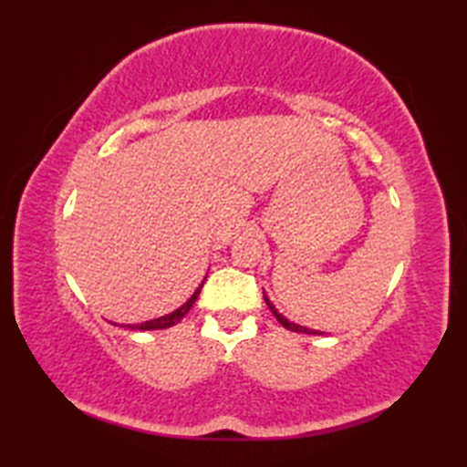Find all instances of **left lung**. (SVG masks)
I'll use <instances>...</instances> for the list:
<instances>
[{"label": "left lung", "instance_id": "1", "mask_svg": "<svg viewBox=\"0 0 467 467\" xmlns=\"http://www.w3.org/2000/svg\"><path fill=\"white\" fill-rule=\"evenodd\" d=\"M265 301H266V305H269V309L273 311V315L276 317V321H279L285 329H289V331H295V333H306V335H323V333H319V331H311V329H306V327H301V325H295V323H291V321H286L285 317L281 315V313H276V309L273 306V303L266 299V295H265Z\"/></svg>", "mask_w": 467, "mask_h": 467}]
</instances>
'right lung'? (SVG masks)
<instances>
[{
	"label": "right lung",
	"mask_w": 467,
	"mask_h": 467,
	"mask_svg": "<svg viewBox=\"0 0 467 467\" xmlns=\"http://www.w3.org/2000/svg\"><path fill=\"white\" fill-rule=\"evenodd\" d=\"M202 285H204V281L198 285V289L194 291V295L191 296V299H188L181 309H176L174 313H171V315H164V317H161V319H152V321H146V323H140V325H130V329H138V331H150V329H166V327H172V325H176V323H181L182 321V317L192 309V305H194V301L198 299V295H201V289H202Z\"/></svg>",
	"instance_id": "right-lung-1"
}]
</instances>
